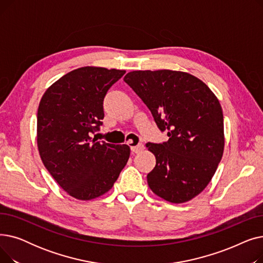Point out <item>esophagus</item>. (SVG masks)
Masks as SVG:
<instances>
[{
	"label": "esophagus",
	"mask_w": 263,
	"mask_h": 263,
	"mask_svg": "<svg viewBox=\"0 0 263 263\" xmlns=\"http://www.w3.org/2000/svg\"><path fill=\"white\" fill-rule=\"evenodd\" d=\"M143 149H144V145H143V144H139V145L132 146V147H131L132 154H139V153H141V151H142Z\"/></svg>",
	"instance_id": "esophagus-1"
}]
</instances>
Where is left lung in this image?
Listing matches in <instances>:
<instances>
[{
    "label": "left lung",
    "instance_id": "8db88e82",
    "mask_svg": "<svg viewBox=\"0 0 263 263\" xmlns=\"http://www.w3.org/2000/svg\"><path fill=\"white\" fill-rule=\"evenodd\" d=\"M123 81L170 137L162 144H146L157 160L147 175L149 187L174 203L194 198L209 184L223 157L219 101L202 81L182 71L137 70L127 73Z\"/></svg>",
    "mask_w": 263,
    "mask_h": 263
}]
</instances>
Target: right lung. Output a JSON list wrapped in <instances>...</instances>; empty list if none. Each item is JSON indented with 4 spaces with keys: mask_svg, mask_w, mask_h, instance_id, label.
I'll list each match as a JSON object with an SVG mask.
<instances>
[{
    "mask_svg": "<svg viewBox=\"0 0 263 263\" xmlns=\"http://www.w3.org/2000/svg\"><path fill=\"white\" fill-rule=\"evenodd\" d=\"M126 71L82 67L46 90L37 113V145L50 175L80 200L103 195L114 185L130 157L128 145L97 142L107 90Z\"/></svg>",
    "mask_w": 263,
    "mask_h": 263,
    "instance_id": "1",
    "label": "right lung"
}]
</instances>
